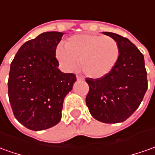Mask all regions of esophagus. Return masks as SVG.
I'll return each instance as SVG.
<instances>
[{"instance_id":"34e87169","label":"esophagus","mask_w":155,"mask_h":155,"mask_svg":"<svg viewBox=\"0 0 155 155\" xmlns=\"http://www.w3.org/2000/svg\"><path fill=\"white\" fill-rule=\"evenodd\" d=\"M76 79H77V81H84V80H85L84 78L81 77V76H79V75L76 76Z\"/></svg>"}]
</instances>
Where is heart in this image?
<instances>
[{
    "label": "heart",
    "instance_id": "heart-1",
    "mask_svg": "<svg viewBox=\"0 0 155 155\" xmlns=\"http://www.w3.org/2000/svg\"><path fill=\"white\" fill-rule=\"evenodd\" d=\"M120 50L118 42L102 35L81 34L73 35L56 49V58L65 71L77 65L86 76L101 78L108 74L116 65Z\"/></svg>",
    "mask_w": 155,
    "mask_h": 155
}]
</instances>
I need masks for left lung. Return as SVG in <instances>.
<instances>
[{"instance_id": "8db88e82", "label": "left lung", "mask_w": 155, "mask_h": 155, "mask_svg": "<svg viewBox=\"0 0 155 155\" xmlns=\"http://www.w3.org/2000/svg\"><path fill=\"white\" fill-rule=\"evenodd\" d=\"M118 42L120 57L106 75L86 78L89 91L86 106L92 117L108 124L125 121L139 107L148 89L147 71L143 53L127 38L103 32Z\"/></svg>"}]
</instances>
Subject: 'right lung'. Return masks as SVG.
I'll return each instance as SVG.
<instances>
[{
  "label": "right lung",
  "mask_w": 155,
  "mask_h": 155,
  "mask_svg": "<svg viewBox=\"0 0 155 155\" xmlns=\"http://www.w3.org/2000/svg\"><path fill=\"white\" fill-rule=\"evenodd\" d=\"M63 35L45 32L26 41L10 66L9 102L16 119L29 130H46L60 121L64 97L76 81L74 74L58 69L56 48Z\"/></svg>",
  "instance_id": "add662e5"
}]
</instances>
